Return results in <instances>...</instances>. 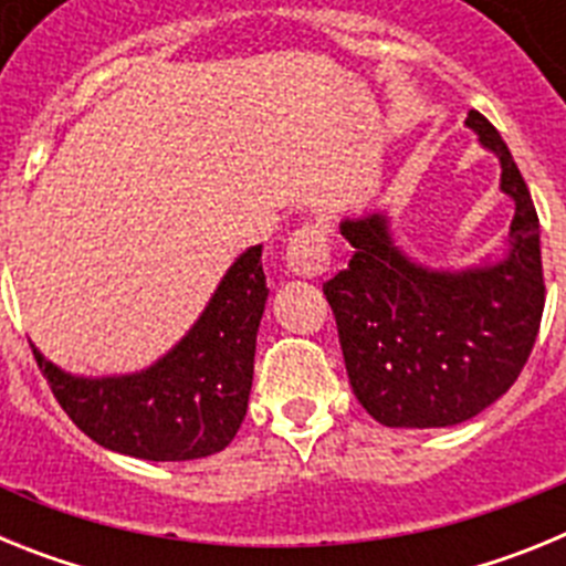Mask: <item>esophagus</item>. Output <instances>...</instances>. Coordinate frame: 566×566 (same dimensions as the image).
Wrapping results in <instances>:
<instances>
[{"label": "esophagus", "mask_w": 566, "mask_h": 566, "mask_svg": "<svg viewBox=\"0 0 566 566\" xmlns=\"http://www.w3.org/2000/svg\"><path fill=\"white\" fill-rule=\"evenodd\" d=\"M332 266L326 223H303L286 247V269L294 277H319Z\"/></svg>", "instance_id": "obj_1"}]
</instances>
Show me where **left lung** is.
I'll return each mask as SVG.
<instances>
[{"mask_svg":"<svg viewBox=\"0 0 566 566\" xmlns=\"http://www.w3.org/2000/svg\"><path fill=\"white\" fill-rule=\"evenodd\" d=\"M470 129L502 161L516 201L510 254L496 266L431 272L394 247L382 214L343 221L354 247L323 283L345 371L363 408L388 428H448L476 417L516 382L544 312L538 214L507 144L482 113Z\"/></svg>","mask_w":566,"mask_h":566,"instance_id":"8db88e82","label":"left lung"}]
</instances>
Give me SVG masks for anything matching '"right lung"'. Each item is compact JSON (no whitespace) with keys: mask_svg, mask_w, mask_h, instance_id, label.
Instances as JSON below:
<instances>
[{"mask_svg":"<svg viewBox=\"0 0 566 566\" xmlns=\"http://www.w3.org/2000/svg\"><path fill=\"white\" fill-rule=\"evenodd\" d=\"M266 297L260 247H252L234 260L192 332L147 371L70 377L30 348L62 411L93 442L149 462H187L223 451L247 417Z\"/></svg>","mask_w":566,"mask_h":566,"instance_id":"obj_1","label":"right lung"}]
</instances>
